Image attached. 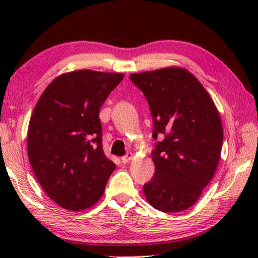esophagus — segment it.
Segmentation results:
<instances>
[{
    "mask_svg": "<svg viewBox=\"0 0 258 258\" xmlns=\"http://www.w3.org/2000/svg\"><path fill=\"white\" fill-rule=\"evenodd\" d=\"M133 157H134V155L132 154V152H127V154H126V155L123 157V158H121V163H123V164L130 163V160H132Z\"/></svg>",
    "mask_w": 258,
    "mask_h": 258,
    "instance_id": "esophagus-1",
    "label": "esophagus"
}]
</instances>
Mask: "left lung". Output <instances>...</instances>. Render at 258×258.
I'll use <instances>...</instances> for the list:
<instances>
[{
  "label": "left lung",
  "instance_id": "8db88e82",
  "mask_svg": "<svg viewBox=\"0 0 258 258\" xmlns=\"http://www.w3.org/2000/svg\"><path fill=\"white\" fill-rule=\"evenodd\" d=\"M149 102L155 127L163 134L151 152L152 180L143 186L147 202L165 213H178L198 202L216 172L223 143L221 116L194 74L171 66L131 74Z\"/></svg>",
  "mask_w": 258,
  "mask_h": 258
}]
</instances>
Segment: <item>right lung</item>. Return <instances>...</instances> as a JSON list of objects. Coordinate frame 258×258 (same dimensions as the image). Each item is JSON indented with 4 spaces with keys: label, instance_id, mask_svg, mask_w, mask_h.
<instances>
[{
    "label": "right lung",
    "instance_id": "right-lung-1",
    "mask_svg": "<svg viewBox=\"0 0 258 258\" xmlns=\"http://www.w3.org/2000/svg\"><path fill=\"white\" fill-rule=\"evenodd\" d=\"M124 78L121 73L82 69L55 77L30 116L27 154L45 194L73 212L102 197L116 165L102 149L100 108Z\"/></svg>",
    "mask_w": 258,
    "mask_h": 258
}]
</instances>
